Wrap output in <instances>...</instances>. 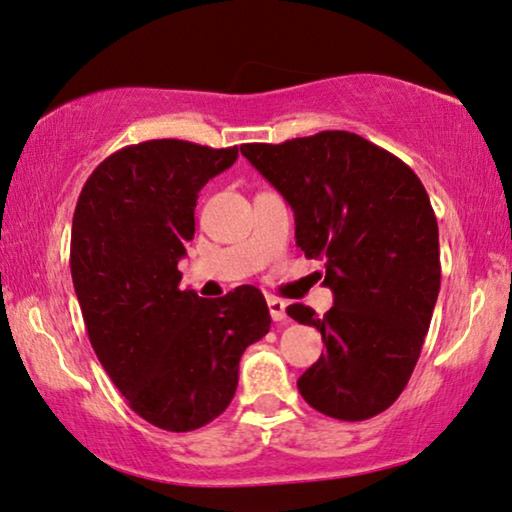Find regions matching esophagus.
<instances>
[{
	"label": "esophagus",
	"mask_w": 512,
	"mask_h": 512,
	"mask_svg": "<svg viewBox=\"0 0 512 512\" xmlns=\"http://www.w3.org/2000/svg\"><path fill=\"white\" fill-rule=\"evenodd\" d=\"M269 312L273 322H287V303L282 299H269Z\"/></svg>",
	"instance_id": "1"
}]
</instances>
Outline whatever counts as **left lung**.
Wrapping results in <instances>:
<instances>
[{
	"label": "left lung",
	"mask_w": 512,
	"mask_h": 512,
	"mask_svg": "<svg viewBox=\"0 0 512 512\" xmlns=\"http://www.w3.org/2000/svg\"><path fill=\"white\" fill-rule=\"evenodd\" d=\"M241 154L294 211L296 246L322 259L333 308H287L326 352L296 381L312 409L365 421L398 400L439 296V227L421 179L398 156L347 131Z\"/></svg>",
	"instance_id": "8db88e82"
}]
</instances>
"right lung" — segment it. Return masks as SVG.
<instances>
[{
  "label": "right lung",
  "mask_w": 512,
  "mask_h": 512,
  "mask_svg": "<svg viewBox=\"0 0 512 512\" xmlns=\"http://www.w3.org/2000/svg\"><path fill=\"white\" fill-rule=\"evenodd\" d=\"M236 158L239 147L131 144L91 172L73 213L71 276L91 347L135 414L160 430L190 432L223 414L241 354L271 329L253 285L220 299L179 287L197 193Z\"/></svg>",
  "instance_id": "1"
}]
</instances>
